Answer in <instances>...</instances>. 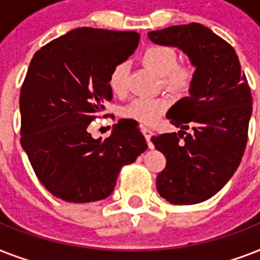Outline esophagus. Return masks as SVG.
Wrapping results in <instances>:
<instances>
[{
	"instance_id": "obj_1",
	"label": "esophagus",
	"mask_w": 260,
	"mask_h": 260,
	"mask_svg": "<svg viewBox=\"0 0 260 260\" xmlns=\"http://www.w3.org/2000/svg\"><path fill=\"white\" fill-rule=\"evenodd\" d=\"M143 135H144V138H146L147 143H148V146L152 147V143H151V136L154 135V132H152L150 128H143Z\"/></svg>"
}]
</instances>
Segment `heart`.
I'll use <instances>...</instances> for the list:
<instances>
[{"label": "heart", "mask_w": 260, "mask_h": 260, "mask_svg": "<svg viewBox=\"0 0 260 260\" xmlns=\"http://www.w3.org/2000/svg\"><path fill=\"white\" fill-rule=\"evenodd\" d=\"M142 63L160 75L163 87L174 94H186L191 89L196 71L190 63H178L174 48L167 46H148L143 51ZM109 86L113 93L124 95L128 91V66L117 63L109 74ZM170 101L166 97L136 98L122 109V116L140 124L152 125L169 109Z\"/></svg>", "instance_id": "1"}]
</instances>
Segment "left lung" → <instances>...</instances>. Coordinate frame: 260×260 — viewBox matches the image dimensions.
<instances>
[{"label":"left lung","instance_id":"obj_1","mask_svg":"<svg viewBox=\"0 0 260 260\" xmlns=\"http://www.w3.org/2000/svg\"><path fill=\"white\" fill-rule=\"evenodd\" d=\"M148 38L181 48L196 66L190 97L167 113L182 131L151 138L166 156L158 193L174 205H193L217 193L242 162L252 113L250 85L234 47L198 22L154 30Z\"/></svg>","mask_w":260,"mask_h":260}]
</instances>
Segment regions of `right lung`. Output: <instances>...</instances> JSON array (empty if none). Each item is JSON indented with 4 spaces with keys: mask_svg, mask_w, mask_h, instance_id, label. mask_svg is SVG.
Here are the masks:
<instances>
[{
    "mask_svg": "<svg viewBox=\"0 0 260 260\" xmlns=\"http://www.w3.org/2000/svg\"><path fill=\"white\" fill-rule=\"evenodd\" d=\"M139 39L135 30L83 26L43 46L30 60L20 93V142L39 181L63 201L109 197L120 170L147 150L132 121H118L105 140L87 128L112 101L110 71L134 54Z\"/></svg>",
    "mask_w": 260,
    "mask_h": 260,
    "instance_id": "right-lung-1",
    "label": "right lung"
}]
</instances>
